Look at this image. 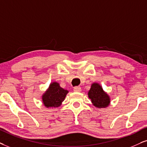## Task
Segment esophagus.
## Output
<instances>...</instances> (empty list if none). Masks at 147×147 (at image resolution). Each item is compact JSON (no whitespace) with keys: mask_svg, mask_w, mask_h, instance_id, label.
<instances>
[{"mask_svg":"<svg viewBox=\"0 0 147 147\" xmlns=\"http://www.w3.org/2000/svg\"><path fill=\"white\" fill-rule=\"evenodd\" d=\"M74 91H75V92H81V87L79 86H76L74 87Z\"/></svg>","mask_w":147,"mask_h":147,"instance_id":"1","label":"esophagus"}]
</instances>
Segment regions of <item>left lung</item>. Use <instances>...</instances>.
I'll return each instance as SVG.
<instances>
[{
  "instance_id": "8db88e82",
  "label": "left lung",
  "mask_w": 147,
  "mask_h": 147,
  "mask_svg": "<svg viewBox=\"0 0 147 147\" xmlns=\"http://www.w3.org/2000/svg\"><path fill=\"white\" fill-rule=\"evenodd\" d=\"M88 97L92 100V102L96 107H107L111 102L109 96L103 90L101 85L97 83H94L91 86L88 92Z\"/></svg>"
}]
</instances>
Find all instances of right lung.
<instances>
[{
    "mask_svg": "<svg viewBox=\"0 0 147 147\" xmlns=\"http://www.w3.org/2000/svg\"><path fill=\"white\" fill-rule=\"evenodd\" d=\"M68 93V91L62 88L58 83H51L42 96V103L47 108L60 107Z\"/></svg>",
    "mask_w": 147,
    "mask_h": 147,
    "instance_id": "right-lung-1",
    "label": "right lung"
}]
</instances>
